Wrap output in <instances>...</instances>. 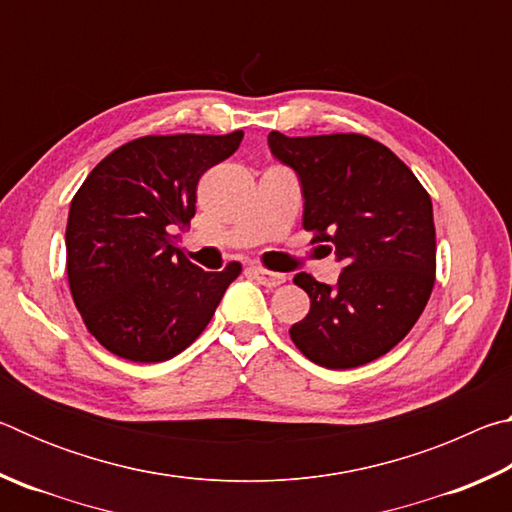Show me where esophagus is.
Masks as SVG:
<instances>
[{
    "instance_id": "esophagus-1",
    "label": "esophagus",
    "mask_w": 512,
    "mask_h": 512,
    "mask_svg": "<svg viewBox=\"0 0 512 512\" xmlns=\"http://www.w3.org/2000/svg\"><path fill=\"white\" fill-rule=\"evenodd\" d=\"M248 271H250V275H253L259 284H264V287H268V289H275V287H280V284L287 282V275L266 271L264 266H257V264L250 266Z\"/></svg>"
}]
</instances>
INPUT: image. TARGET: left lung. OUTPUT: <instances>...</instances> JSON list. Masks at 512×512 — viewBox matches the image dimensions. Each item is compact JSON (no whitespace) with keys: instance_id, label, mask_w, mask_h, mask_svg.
<instances>
[{"instance_id":"obj_1","label":"left lung","mask_w":512,"mask_h":512,"mask_svg":"<svg viewBox=\"0 0 512 512\" xmlns=\"http://www.w3.org/2000/svg\"><path fill=\"white\" fill-rule=\"evenodd\" d=\"M268 146L298 173L311 241L343 262L336 287L298 273L309 314L289 329L309 361L345 370L393 350L427 307L436 282V228L427 189L372 137L334 133L287 137ZM327 248V250H332Z\"/></svg>"}]
</instances>
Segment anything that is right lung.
<instances>
[{
  "instance_id": "obj_1",
  "label": "right lung",
  "mask_w": 512,
  "mask_h": 512,
  "mask_svg": "<svg viewBox=\"0 0 512 512\" xmlns=\"http://www.w3.org/2000/svg\"><path fill=\"white\" fill-rule=\"evenodd\" d=\"M244 133L146 135L106 155L69 207L67 280L88 332L137 363L167 361L210 323L241 273H207L176 246L196 214V185Z\"/></svg>"
}]
</instances>
